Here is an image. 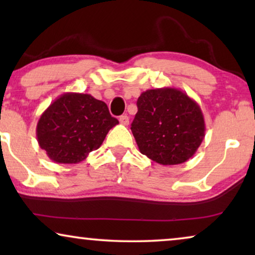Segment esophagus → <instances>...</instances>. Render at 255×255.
Instances as JSON below:
<instances>
[{"label":"esophagus","mask_w":255,"mask_h":255,"mask_svg":"<svg viewBox=\"0 0 255 255\" xmlns=\"http://www.w3.org/2000/svg\"><path fill=\"white\" fill-rule=\"evenodd\" d=\"M120 123L122 125H128V115H123L120 117Z\"/></svg>","instance_id":"1"}]
</instances>
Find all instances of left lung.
Returning <instances> with one entry per match:
<instances>
[{"mask_svg":"<svg viewBox=\"0 0 255 255\" xmlns=\"http://www.w3.org/2000/svg\"><path fill=\"white\" fill-rule=\"evenodd\" d=\"M137 107L131 130L141 154L170 166L196 153L205 135L204 116L196 101L166 87L141 93Z\"/></svg>","mask_w":255,"mask_h":255,"instance_id":"left-lung-1","label":"left lung"}]
</instances>
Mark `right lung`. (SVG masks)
Wrapping results in <instances>:
<instances>
[{
  "mask_svg": "<svg viewBox=\"0 0 255 255\" xmlns=\"http://www.w3.org/2000/svg\"><path fill=\"white\" fill-rule=\"evenodd\" d=\"M117 124L103 101L89 94L65 93L41 114L36 134L52 161L78 163L99 148Z\"/></svg>",
  "mask_w": 255,
  "mask_h": 255,
  "instance_id": "1",
  "label": "right lung"
}]
</instances>
